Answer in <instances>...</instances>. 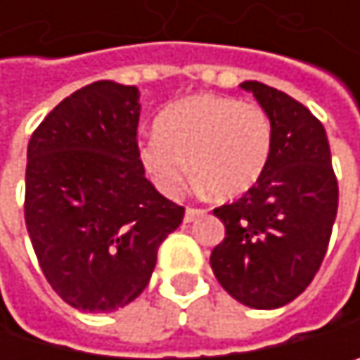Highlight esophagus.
<instances>
[{
	"mask_svg": "<svg viewBox=\"0 0 360 360\" xmlns=\"http://www.w3.org/2000/svg\"><path fill=\"white\" fill-rule=\"evenodd\" d=\"M205 214H207L205 210H196V207H188L184 220H186V222H194L196 218H200V216H205Z\"/></svg>",
	"mask_w": 360,
	"mask_h": 360,
	"instance_id": "obj_1",
	"label": "esophagus"
}]
</instances>
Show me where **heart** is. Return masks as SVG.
<instances>
[{"label": "heart", "instance_id": "heart-1", "mask_svg": "<svg viewBox=\"0 0 360 360\" xmlns=\"http://www.w3.org/2000/svg\"><path fill=\"white\" fill-rule=\"evenodd\" d=\"M272 140V120L259 103L194 94L158 116L155 134L140 144V160L166 196L179 192L190 162L198 188L235 198L266 172Z\"/></svg>", "mask_w": 360, "mask_h": 360}]
</instances>
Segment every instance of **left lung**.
I'll list each match as a JSON object with an SVG mask.
<instances>
[{"label": "left lung", "mask_w": 360, "mask_h": 360, "mask_svg": "<svg viewBox=\"0 0 360 360\" xmlns=\"http://www.w3.org/2000/svg\"><path fill=\"white\" fill-rule=\"evenodd\" d=\"M240 86L252 92L272 120V155L240 200L214 210L226 233L210 264L238 302L278 309L298 298L320 270L339 188L322 122L276 88L261 82Z\"/></svg>", "instance_id": "obj_1"}]
</instances>
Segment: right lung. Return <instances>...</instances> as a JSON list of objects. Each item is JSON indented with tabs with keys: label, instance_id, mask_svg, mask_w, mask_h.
Masks as SVG:
<instances>
[{
	"label": "right lung",
	"instance_id": "add662e5",
	"mask_svg": "<svg viewBox=\"0 0 360 360\" xmlns=\"http://www.w3.org/2000/svg\"><path fill=\"white\" fill-rule=\"evenodd\" d=\"M138 120V88L101 79L58 103L27 144L30 240L53 292L79 311L136 300L186 214L144 176Z\"/></svg>",
	"mask_w": 360,
	"mask_h": 360
}]
</instances>
